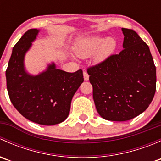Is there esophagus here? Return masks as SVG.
<instances>
[{
	"label": "esophagus",
	"mask_w": 161,
	"mask_h": 161,
	"mask_svg": "<svg viewBox=\"0 0 161 161\" xmlns=\"http://www.w3.org/2000/svg\"><path fill=\"white\" fill-rule=\"evenodd\" d=\"M83 78H84V80H85V81H88L89 80V75L87 74L86 71H83Z\"/></svg>",
	"instance_id": "obj_1"
}]
</instances>
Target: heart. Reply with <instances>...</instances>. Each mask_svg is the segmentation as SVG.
I'll list each match as a JSON object with an SVG mask.
<instances>
[{
    "label": "heart",
    "mask_w": 161,
    "mask_h": 161,
    "mask_svg": "<svg viewBox=\"0 0 161 161\" xmlns=\"http://www.w3.org/2000/svg\"><path fill=\"white\" fill-rule=\"evenodd\" d=\"M117 42L113 37L104 39L99 36L81 39L74 47V52L78 58H86L92 53L99 60L104 59L111 55L116 49Z\"/></svg>",
    "instance_id": "b5f03b06"
}]
</instances>
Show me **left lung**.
I'll return each instance as SVG.
<instances>
[{
	"instance_id": "obj_1",
	"label": "left lung",
	"mask_w": 161,
	"mask_h": 161,
	"mask_svg": "<svg viewBox=\"0 0 161 161\" xmlns=\"http://www.w3.org/2000/svg\"><path fill=\"white\" fill-rule=\"evenodd\" d=\"M123 50L87 69L97 111L125 121L145 111L156 92V67L148 45L134 30L121 29Z\"/></svg>"
}]
</instances>
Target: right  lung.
Instances as JSON below:
<instances>
[{"mask_svg":"<svg viewBox=\"0 0 161 161\" xmlns=\"http://www.w3.org/2000/svg\"><path fill=\"white\" fill-rule=\"evenodd\" d=\"M39 32L37 29L29 30L13 47L6 70L7 89L11 103L22 116L37 124L53 125L69 116L83 75L81 69L73 73L58 69L54 62L40 74H30L25 56Z\"/></svg>","mask_w":161,"mask_h":161,"instance_id":"right-lung-1","label":"right lung"}]
</instances>
